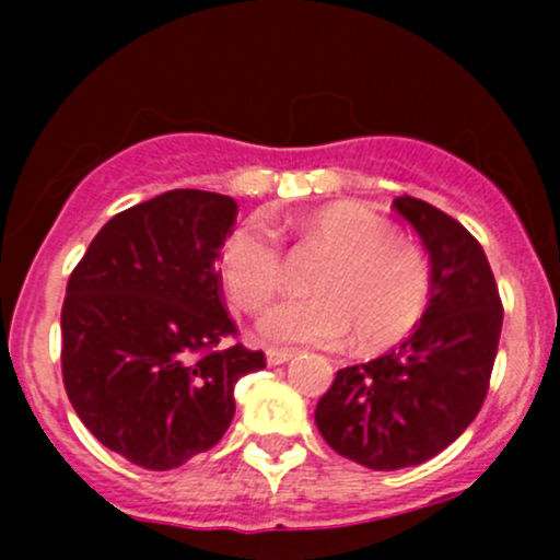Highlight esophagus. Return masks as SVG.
Here are the masks:
<instances>
[{
    "label": "esophagus",
    "mask_w": 560,
    "mask_h": 560,
    "mask_svg": "<svg viewBox=\"0 0 560 560\" xmlns=\"http://www.w3.org/2000/svg\"><path fill=\"white\" fill-rule=\"evenodd\" d=\"M294 358V350H279V347H271V350L266 352V361L271 365H281L287 361H292Z\"/></svg>",
    "instance_id": "esophagus-1"
}]
</instances>
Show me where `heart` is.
I'll return each instance as SVG.
<instances>
[{
	"label": "heart",
	"instance_id": "b5f03b06",
	"mask_svg": "<svg viewBox=\"0 0 560 560\" xmlns=\"http://www.w3.org/2000/svg\"><path fill=\"white\" fill-rule=\"evenodd\" d=\"M307 247L329 255L313 273L311 298H289L258 320L273 345L337 347L355 334L358 347L397 342L419 318L429 266L416 244L397 240L384 218L363 208H329L307 218ZM221 279L242 311H258L284 287V242L266 218H249L221 244Z\"/></svg>",
	"mask_w": 560,
	"mask_h": 560
}]
</instances>
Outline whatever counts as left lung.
I'll list each match as a JSON object with an SVG mask.
<instances>
[{
    "mask_svg": "<svg viewBox=\"0 0 560 560\" xmlns=\"http://www.w3.org/2000/svg\"><path fill=\"white\" fill-rule=\"evenodd\" d=\"M392 208L432 260L429 305L400 347L339 369L316 405L329 447L374 471L419 466L466 432L485 405L503 329V300L481 244L423 199L405 195Z\"/></svg>",
    "mask_w": 560,
    "mask_h": 560,
    "instance_id": "8db88e82",
    "label": "left lung"
}]
</instances>
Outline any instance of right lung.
Returning a JSON list of instances; mask_svg holds the SVG:
<instances>
[{
    "label": "right lung",
    "mask_w": 560,
    "mask_h": 560,
    "mask_svg": "<svg viewBox=\"0 0 560 560\" xmlns=\"http://www.w3.org/2000/svg\"><path fill=\"white\" fill-rule=\"evenodd\" d=\"M234 221L226 195L165 191L113 215L70 273L62 384L83 427L133 466L171 471L218 445L234 384L266 365L236 342L223 300L218 258Z\"/></svg>",
    "instance_id": "right-lung-1"
}]
</instances>
